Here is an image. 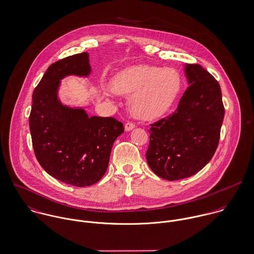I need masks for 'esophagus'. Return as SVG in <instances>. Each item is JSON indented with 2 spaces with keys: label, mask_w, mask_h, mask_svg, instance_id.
<instances>
[{
  "label": "esophagus",
  "mask_w": 254,
  "mask_h": 254,
  "mask_svg": "<svg viewBox=\"0 0 254 254\" xmlns=\"http://www.w3.org/2000/svg\"><path fill=\"white\" fill-rule=\"evenodd\" d=\"M134 127H135V125H134L133 123H127L126 126H125V129H126L127 131H129V130L133 129Z\"/></svg>",
  "instance_id": "esophagus-1"
}]
</instances>
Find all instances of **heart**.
Listing matches in <instances>:
<instances>
[{"instance_id": "b5f03b06", "label": "heart", "mask_w": 254, "mask_h": 254, "mask_svg": "<svg viewBox=\"0 0 254 254\" xmlns=\"http://www.w3.org/2000/svg\"><path fill=\"white\" fill-rule=\"evenodd\" d=\"M182 76L172 67L148 64L128 66L117 73L111 88L117 94L130 95L128 107L140 120H154L164 115L182 89Z\"/></svg>"}]
</instances>
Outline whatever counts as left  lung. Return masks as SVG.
<instances>
[{"mask_svg":"<svg viewBox=\"0 0 254 254\" xmlns=\"http://www.w3.org/2000/svg\"><path fill=\"white\" fill-rule=\"evenodd\" d=\"M190 86L177 110L150 127L148 166L160 178L178 181L198 173L217 149L225 109L218 81L200 64H186Z\"/></svg>","mask_w":254,"mask_h":254,"instance_id":"left-lung-1","label":"left lung"}]
</instances>
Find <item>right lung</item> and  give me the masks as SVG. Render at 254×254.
Instances as JSON below:
<instances>
[{"instance_id": "right-lung-1", "label": "right lung", "mask_w": 254, "mask_h": 254, "mask_svg": "<svg viewBox=\"0 0 254 254\" xmlns=\"http://www.w3.org/2000/svg\"><path fill=\"white\" fill-rule=\"evenodd\" d=\"M89 54L62 59L48 67L32 94L29 128L41 167L55 179L74 187H89L107 171L111 150L124 125L112 117H89L82 108L59 100L61 80L88 76Z\"/></svg>"}]
</instances>
